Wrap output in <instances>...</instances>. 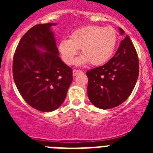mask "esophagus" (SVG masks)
Returning <instances> with one entry per match:
<instances>
[{
  "label": "esophagus",
  "mask_w": 153,
  "mask_h": 153,
  "mask_svg": "<svg viewBox=\"0 0 153 153\" xmlns=\"http://www.w3.org/2000/svg\"><path fill=\"white\" fill-rule=\"evenodd\" d=\"M80 73H82V71H81V70H73V75L74 76H76L78 74H80Z\"/></svg>",
  "instance_id": "34e87169"
}]
</instances>
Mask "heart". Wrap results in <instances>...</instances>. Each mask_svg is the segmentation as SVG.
Instances as JSON below:
<instances>
[{
	"label": "heart",
	"mask_w": 153,
	"mask_h": 153,
	"mask_svg": "<svg viewBox=\"0 0 153 153\" xmlns=\"http://www.w3.org/2000/svg\"><path fill=\"white\" fill-rule=\"evenodd\" d=\"M117 40V31L112 27L88 25L72 32L70 39L60 40L58 49L63 61L69 65L74 63L81 48L83 55L76 60L77 64L90 62L93 66H100L112 57Z\"/></svg>",
	"instance_id": "1"
}]
</instances>
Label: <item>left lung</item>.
<instances>
[{"instance_id": "obj_1", "label": "left lung", "mask_w": 153, "mask_h": 153, "mask_svg": "<svg viewBox=\"0 0 153 153\" xmlns=\"http://www.w3.org/2000/svg\"><path fill=\"white\" fill-rule=\"evenodd\" d=\"M119 30L121 35L125 33L122 28ZM139 69L137 53L129 36H126L113 58L103 66L86 72L90 102L102 109L122 104L134 89Z\"/></svg>"}]
</instances>
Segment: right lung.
I'll list each match as a JSON object with an SVG mask.
<instances>
[{
  "label": "right lung",
  "instance_id": "right-lung-1",
  "mask_svg": "<svg viewBox=\"0 0 153 153\" xmlns=\"http://www.w3.org/2000/svg\"><path fill=\"white\" fill-rule=\"evenodd\" d=\"M36 24L19 42L13 60V80L24 100L41 112L60 107L73 80L72 69L59 56L51 27Z\"/></svg>",
  "mask_w": 153,
  "mask_h": 153
}]
</instances>
